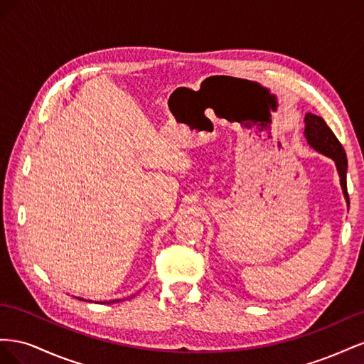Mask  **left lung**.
I'll return each instance as SVG.
<instances>
[{
    "mask_svg": "<svg viewBox=\"0 0 364 364\" xmlns=\"http://www.w3.org/2000/svg\"><path fill=\"white\" fill-rule=\"evenodd\" d=\"M304 136L308 142V146L314 149L316 151L322 153V155L331 158L336 162L341 191H343L345 200L349 206V196H348V188H346L348 159H346V153H345L343 147H341L338 139L333 134V130L328 127L323 118L308 112V114H305Z\"/></svg>",
    "mask_w": 364,
    "mask_h": 364,
    "instance_id": "obj_1",
    "label": "left lung"
}]
</instances>
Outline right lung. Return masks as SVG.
Listing matches in <instances>:
<instances>
[{
  "label": "right lung",
  "instance_id": "1",
  "mask_svg": "<svg viewBox=\"0 0 364 364\" xmlns=\"http://www.w3.org/2000/svg\"><path fill=\"white\" fill-rule=\"evenodd\" d=\"M79 299H80V297H79ZM80 301H85V299H80ZM121 299H115V301H109V302H105V304H114V302H119ZM90 302H92V301H90ZM103 304V302H102Z\"/></svg>",
  "mask_w": 364,
  "mask_h": 364
}]
</instances>
